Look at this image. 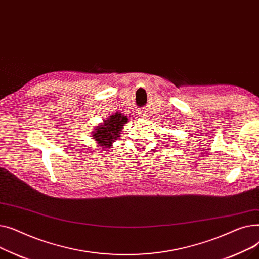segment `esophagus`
<instances>
[{
	"label": "esophagus",
	"instance_id": "esophagus-1",
	"mask_svg": "<svg viewBox=\"0 0 259 259\" xmlns=\"http://www.w3.org/2000/svg\"><path fill=\"white\" fill-rule=\"evenodd\" d=\"M139 114H140V116H141V117H145V116H147L146 111H140V112H139Z\"/></svg>",
	"mask_w": 259,
	"mask_h": 259
}]
</instances>
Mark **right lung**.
<instances>
[{
    "instance_id": "add662e5",
    "label": "right lung",
    "mask_w": 259,
    "mask_h": 259,
    "mask_svg": "<svg viewBox=\"0 0 259 259\" xmlns=\"http://www.w3.org/2000/svg\"><path fill=\"white\" fill-rule=\"evenodd\" d=\"M128 121L127 116L121 113H114L106 118L103 124L98 125L92 130L93 141L103 148H110L119 138V132Z\"/></svg>"
}]
</instances>
